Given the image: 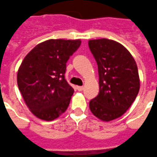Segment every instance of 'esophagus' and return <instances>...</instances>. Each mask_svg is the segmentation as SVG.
Segmentation results:
<instances>
[{
	"label": "esophagus",
	"instance_id": "34e87169",
	"mask_svg": "<svg viewBox=\"0 0 157 157\" xmlns=\"http://www.w3.org/2000/svg\"><path fill=\"white\" fill-rule=\"evenodd\" d=\"M77 90H78V91H83V86H77Z\"/></svg>",
	"mask_w": 157,
	"mask_h": 157
}]
</instances>
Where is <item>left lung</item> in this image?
I'll return each instance as SVG.
<instances>
[{
    "instance_id": "left-lung-1",
    "label": "left lung",
    "mask_w": 157,
    "mask_h": 157,
    "mask_svg": "<svg viewBox=\"0 0 157 157\" xmlns=\"http://www.w3.org/2000/svg\"><path fill=\"white\" fill-rule=\"evenodd\" d=\"M98 65L99 92L90 101L96 117L109 121L121 117L130 108L140 90L136 63L124 46L113 40L89 41Z\"/></svg>"
}]
</instances>
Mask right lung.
<instances>
[{
  "mask_svg": "<svg viewBox=\"0 0 157 157\" xmlns=\"http://www.w3.org/2000/svg\"><path fill=\"white\" fill-rule=\"evenodd\" d=\"M80 44V40H48L23 59L18 69V88L37 118L52 121L68 107L74 90L65 79L66 63Z\"/></svg>",
  "mask_w": 157,
  "mask_h": 157,
  "instance_id": "add662e5",
  "label": "right lung"
}]
</instances>
